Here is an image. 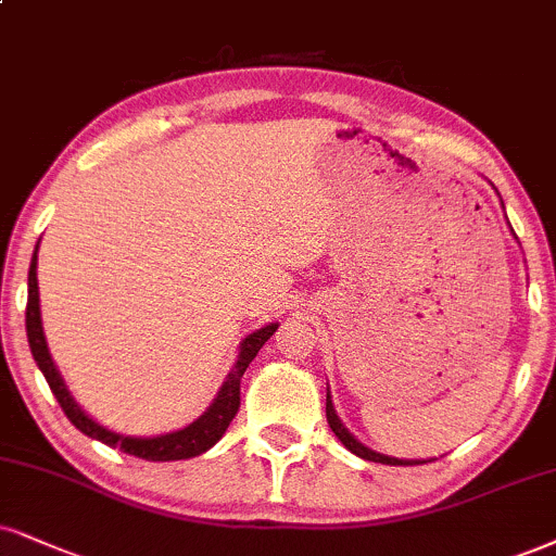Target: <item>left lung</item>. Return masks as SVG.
<instances>
[{
  "mask_svg": "<svg viewBox=\"0 0 556 556\" xmlns=\"http://www.w3.org/2000/svg\"><path fill=\"white\" fill-rule=\"evenodd\" d=\"M327 422H330L332 433L340 438L342 445H345V448L351 451V454L366 458V462L389 464V467H413V464H425V462H420V458H415V462H409V458H394V456L376 454V451L368 448V445H363V443L358 441V438H355V435L351 433V430H348L345 425L340 422V417H338V413H334V407H332V396H330V392H327Z\"/></svg>",
  "mask_w": 556,
  "mask_h": 556,
  "instance_id": "obj_1",
  "label": "left lung"
}]
</instances>
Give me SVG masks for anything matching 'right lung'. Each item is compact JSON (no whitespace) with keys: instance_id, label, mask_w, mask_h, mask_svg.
Listing matches in <instances>:
<instances>
[{"instance_id":"obj_1","label":"right lung","mask_w":556,"mask_h":556,"mask_svg":"<svg viewBox=\"0 0 556 556\" xmlns=\"http://www.w3.org/2000/svg\"><path fill=\"white\" fill-rule=\"evenodd\" d=\"M38 244L36 252H33L30 270H27V309H25V330H27V342H30V353L36 358L38 368L43 371L48 387H51L53 396H56L64 415L72 420V425L81 433L94 438V441H102L105 445H113V448H121L123 454H131L139 458H147V462H180V458H193L201 456L211 445H216L218 438L226 433L229 422L235 420L239 409V383H242V376L250 366L252 358H255L260 348L270 340V334L278 330V325H265L263 330L247 334L239 345V355L235 368H231L226 381L218 389L216 400L211 402V407L198 417L195 422H190L188 428L175 430V433L156 435V438H134V435H121L113 433V430L102 428L100 422H94L92 417L81 413V407L74 402V396L68 394L64 379L53 366L51 353H48L46 334H43V321H40V299H38Z\"/></svg>"}]
</instances>
